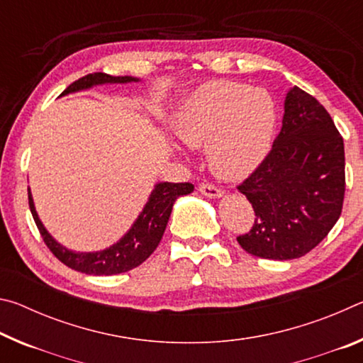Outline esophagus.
Segmentation results:
<instances>
[{
	"instance_id": "esophagus-1",
	"label": "esophagus",
	"mask_w": 363,
	"mask_h": 363,
	"mask_svg": "<svg viewBox=\"0 0 363 363\" xmlns=\"http://www.w3.org/2000/svg\"><path fill=\"white\" fill-rule=\"evenodd\" d=\"M200 194L208 196V199H219V196H223V190L211 186V184H200Z\"/></svg>"
}]
</instances>
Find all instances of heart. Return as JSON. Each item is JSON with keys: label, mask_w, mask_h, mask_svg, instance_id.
Instances as JSON below:
<instances>
[{"label": "heart", "mask_w": 363, "mask_h": 363, "mask_svg": "<svg viewBox=\"0 0 363 363\" xmlns=\"http://www.w3.org/2000/svg\"><path fill=\"white\" fill-rule=\"evenodd\" d=\"M277 110L266 89L245 83H205L190 93L173 113V130L189 149H205L214 174L240 181L269 152Z\"/></svg>", "instance_id": "obj_1"}]
</instances>
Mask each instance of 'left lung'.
Returning a JSON list of instances; mask_svg holds the SVG:
<instances>
[{"instance_id":"1","label":"left lung","mask_w":363,"mask_h":363,"mask_svg":"<svg viewBox=\"0 0 363 363\" xmlns=\"http://www.w3.org/2000/svg\"><path fill=\"white\" fill-rule=\"evenodd\" d=\"M344 190L342 138L322 104L294 86L272 149L238 186L256 218L237 242L264 259L304 256L340 219Z\"/></svg>"}]
</instances>
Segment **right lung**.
Wrapping results in <instances>:
<instances>
[{
    "mask_svg": "<svg viewBox=\"0 0 363 363\" xmlns=\"http://www.w3.org/2000/svg\"><path fill=\"white\" fill-rule=\"evenodd\" d=\"M139 82V78L134 77H112L107 73H89L83 78L72 83L60 96H67L78 91L89 89L97 84H113V83H133ZM194 192V186L190 182H158L153 187L152 194L147 200L144 210L140 211L138 219L134 220L131 229L123 235L118 242L112 247L101 251H91V253H79L72 251L54 240L51 233L46 230V227L38 218V213L35 210L33 196L28 189V205L35 224L38 227L43 240L48 245V248L52 251V255L60 262L70 269H75L78 272L88 275H115L121 272H128L139 264H143L149 257L162 240L164 229H167L168 219L171 216L174 201L182 195Z\"/></svg>",
    "mask_w": 363,
    "mask_h": 363,
    "instance_id": "obj_1",
    "label": "right lung"
}]
</instances>
